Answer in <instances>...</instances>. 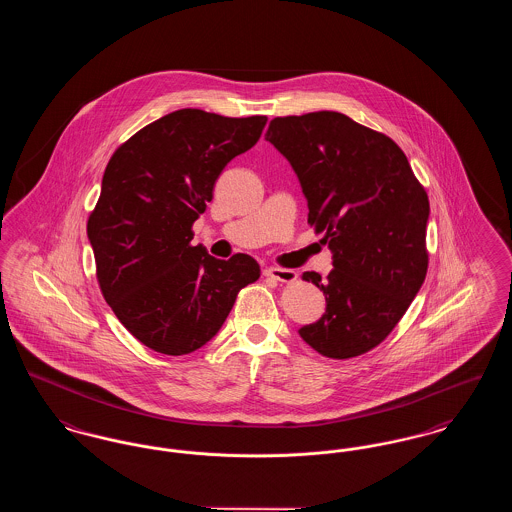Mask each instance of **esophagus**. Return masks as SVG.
Returning <instances> with one entry per match:
<instances>
[{"label":"esophagus","instance_id":"esophagus-1","mask_svg":"<svg viewBox=\"0 0 512 512\" xmlns=\"http://www.w3.org/2000/svg\"><path fill=\"white\" fill-rule=\"evenodd\" d=\"M265 276L274 278L278 282H284V284H290V282L297 280V272L290 270V268L268 267L265 270Z\"/></svg>","mask_w":512,"mask_h":512}]
</instances>
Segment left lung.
I'll list each match as a JSON object with an SVG mask.
<instances>
[{"instance_id": "8db88e82", "label": "left lung", "mask_w": 512, "mask_h": 512, "mask_svg": "<svg viewBox=\"0 0 512 512\" xmlns=\"http://www.w3.org/2000/svg\"><path fill=\"white\" fill-rule=\"evenodd\" d=\"M265 140L292 165L309 222L326 232L334 270L303 272L326 313L299 336L330 359H351L395 328L426 270L428 195L391 138L336 111L276 117Z\"/></svg>"}]
</instances>
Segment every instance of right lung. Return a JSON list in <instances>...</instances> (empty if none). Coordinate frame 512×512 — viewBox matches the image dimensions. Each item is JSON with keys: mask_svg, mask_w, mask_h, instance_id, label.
Listing matches in <instances>:
<instances>
[{"mask_svg": "<svg viewBox=\"0 0 512 512\" xmlns=\"http://www.w3.org/2000/svg\"><path fill=\"white\" fill-rule=\"evenodd\" d=\"M267 117L180 109L147 124L107 163L88 219L101 293L149 349L188 355L219 334L236 295L261 274L236 253L192 245V224L224 167L257 144Z\"/></svg>", "mask_w": 512, "mask_h": 512, "instance_id": "obj_1", "label": "right lung"}]
</instances>
